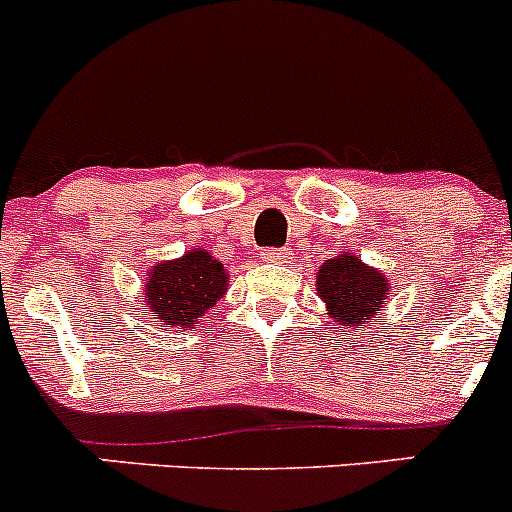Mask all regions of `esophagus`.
I'll return each instance as SVG.
<instances>
[{
    "label": "esophagus",
    "instance_id": "esophagus-1",
    "mask_svg": "<svg viewBox=\"0 0 512 512\" xmlns=\"http://www.w3.org/2000/svg\"><path fill=\"white\" fill-rule=\"evenodd\" d=\"M284 259L286 251H281V248H264L261 251V261H266V264H281Z\"/></svg>",
    "mask_w": 512,
    "mask_h": 512
}]
</instances>
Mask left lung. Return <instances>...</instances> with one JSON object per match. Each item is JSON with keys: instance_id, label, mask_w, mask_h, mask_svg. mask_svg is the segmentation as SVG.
Returning <instances> with one entry per match:
<instances>
[{"instance_id": "obj_1", "label": "left lung", "mask_w": 512, "mask_h": 512, "mask_svg": "<svg viewBox=\"0 0 512 512\" xmlns=\"http://www.w3.org/2000/svg\"><path fill=\"white\" fill-rule=\"evenodd\" d=\"M316 294L339 329H362L379 316L389 294L387 276L354 253H339L316 271Z\"/></svg>"}]
</instances>
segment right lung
Instances as JSON below:
<instances>
[{"label":"right lung","instance_id":"add662e5","mask_svg":"<svg viewBox=\"0 0 512 512\" xmlns=\"http://www.w3.org/2000/svg\"><path fill=\"white\" fill-rule=\"evenodd\" d=\"M228 271L206 248H193L180 259L160 261L145 276V304L153 319L168 326L196 329L198 321L226 294Z\"/></svg>","mask_w":512,"mask_h":512}]
</instances>
